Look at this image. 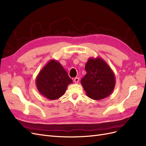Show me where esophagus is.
<instances>
[{"instance_id": "obj_1", "label": "esophagus", "mask_w": 146, "mask_h": 146, "mask_svg": "<svg viewBox=\"0 0 146 146\" xmlns=\"http://www.w3.org/2000/svg\"><path fill=\"white\" fill-rule=\"evenodd\" d=\"M79 80H80V78H79L78 77H76V78H74V82L76 83H78Z\"/></svg>"}]
</instances>
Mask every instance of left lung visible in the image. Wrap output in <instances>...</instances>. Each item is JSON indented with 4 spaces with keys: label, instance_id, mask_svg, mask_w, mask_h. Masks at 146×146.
<instances>
[{
    "label": "left lung",
    "instance_id": "obj_1",
    "mask_svg": "<svg viewBox=\"0 0 146 146\" xmlns=\"http://www.w3.org/2000/svg\"><path fill=\"white\" fill-rule=\"evenodd\" d=\"M86 74L81 84L86 95L93 100L107 98L112 93L116 85V78L111 68L100 57L88 59L85 65Z\"/></svg>",
    "mask_w": 146,
    "mask_h": 146
}]
</instances>
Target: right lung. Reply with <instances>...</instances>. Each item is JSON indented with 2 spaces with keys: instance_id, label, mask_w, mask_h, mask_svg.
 Returning <instances> with one entry per match:
<instances>
[{
  "instance_id": "add662e5",
  "label": "right lung",
  "mask_w": 146,
  "mask_h": 146,
  "mask_svg": "<svg viewBox=\"0 0 146 146\" xmlns=\"http://www.w3.org/2000/svg\"><path fill=\"white\" fill-rule=\"evenodd\" d=\"M72 83V79L62 65L54 59L48 61L36 78V85L39 93L52 100L63 96L68 85Z\"/></svg>"
}]
</instances>
